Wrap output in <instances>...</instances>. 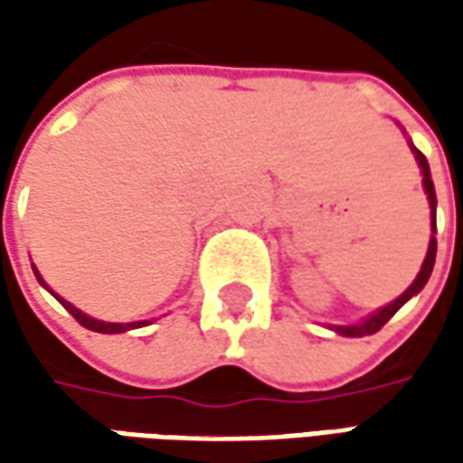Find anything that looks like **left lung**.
Wrapping results in <instances>:
<instances>
[{"instance_id":"left-lung-1","label":"left lung","mask_w":463,"mask_h":463,"mask_svg":"<svg viewBox=\"0 0 463 463\" xmlns=\"http://www.w3.org/2000/svg\"><path fill=\"white\" fill-rule=\"evenodd\" d=\"M412 152H415V156H418L420 162V169H422V185H425V193H428V203H430V213H433V234H436V190H433V180H430V167H428V159L422 156V152H418L415 146H412ZM436 247L438 241L436 237H430V244H428V255H425V262H422V268H420L418 278H415V283L404 291V294L397 298V301H392L389 307H383V309H379L376 314H371L365 322H361V325H347V327H332L335 332H340V335H345V337H364V335H373V332H379V329L397 314V311L412 298L415 294H420L422 291V286L428 283V278H430V273H433V265H436Z\"/></svg>"}]
</instances>
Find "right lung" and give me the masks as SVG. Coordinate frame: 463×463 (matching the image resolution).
Segmentation results:
<instances>
[{
    "mask_svg": "<svg viewBox=\"0 0 463 463\" xmlns=\"http://www.w3.org/2000/svg\"><path fill=\"white\" fill-rule=\"evenodd\" d=\"M35 276H38V270H35ZM41 280V276H38ZM43 283V280H41ZM56 296V294H53ZM59 301L63 304V309L69 311L77 322H80L81 327L92 329V332H105V335H116V332H126V329H136V327H144V325H149V322H128V325H116V322H99V319H92V317H87V314H81L77 307H71L69 301H63L61 296H56Z\"/></svg>",
    "mask_w": 463,
    "mask_h": 463,
    "instance_id": "obj_1",
    "label": "right lung"
}]
</instances>
